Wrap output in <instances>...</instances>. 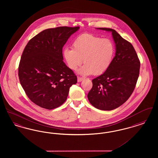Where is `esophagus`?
<instances>
[{"mask_svg": "<svg viewBox=\"0 0 158 158\" xmlns=\"http://www.w3.org/2000/svg\"><path fill=\"white\" fill-rule=\"evenodd\" d=\"M83 79H84V78H83V77H77V82H82Z\"/></svg>", "mask_w": 158, "mask_h": 158, "instance_id": "esophagus-1", "label": "esophagus"}]
</instances>
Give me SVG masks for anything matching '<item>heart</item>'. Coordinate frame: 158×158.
Returning <instances> with one entry per match:
<instances>
[{"instance_id":"heart-1","label":"heart","mask_w":158,"mask_h":158,"mask_svg":"<svg viewBox=\"0 0 158 158\" xmlns=\"http://www.w3.org/2000/svg\"><path fill=\"white\" fill-rule=\"evenodd\" d=\"M73 48L66 47L63 55L68 67L76 70L83 61L85 63L78 70V73L99 75L110 66L115 53L113 41L108 38L92 34H83L73 41Z\"/></svg>"}]
</instances>
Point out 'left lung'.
I'll return each mask as SVG.
<instances>
[{
  "label": "left lung",
  "instance_id": "8db88e82",
  "mask_svg": "<svg viewBox=\"0 0 158 158\" xmlns=\"http://www.w3.org/2000/svg\"><path fill=\"white\" fill-rule=\"evenodd\" d=\"M97 29L111 32L116 51L109 68L92 80L88 98L97 109L110 111L123 104L132 94L139 76L140 63L133 46L116 31Z\"/></svg>",
  "mask_w": 158,
  "mask_h": 158
}]
</instances>
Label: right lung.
I'll use <instances>...</instances> for the list:
<instances>
[{"mask_svg": "<svg viewBox=\"0 0 158 158\" xmlns=\"http://www.w3.org/2000/svg\"><path fill=\"white\" fill-rule=\"evenodd\" d=\"M79 29H47L31 39L23 50L18 68L19 81L31 101L41 108L60 106L70 86L77 83L76 76L63 61L62 48Z\"/></svg>", "mask_w": 158, "mask_h": 158, "instance_id": "add662e5", "label": "right lung"}]
</instances>
